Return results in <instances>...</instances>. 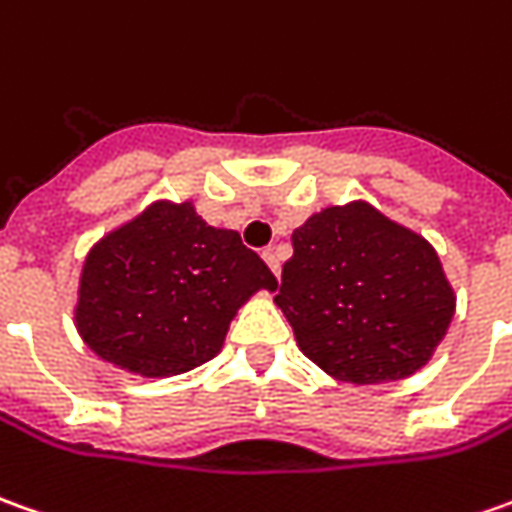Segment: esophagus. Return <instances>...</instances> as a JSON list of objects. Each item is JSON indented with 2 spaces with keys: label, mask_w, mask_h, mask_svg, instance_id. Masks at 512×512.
Returning <instances> with one entry per match:
<instances>
[{
  "label": "esophagus",
  "mask_w": 512,
  "mask_h": 512,
  "mask_svg": "<svg viewBox=\"0 0 512 512\" xmlns=\"http://www.w3.org/2000/svg\"><path fill=\"white\" fill-rule=\"evenodd\" d=\"M262 259H264V262H267V267L273 270V276H279V273H281L279 250H276V248H267V250H264V253H262Z\"/></svg>",
  "instance_id": "34e87169"
}]
</instances>
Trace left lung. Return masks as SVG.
I'll return each mask as SVG.
<instances>
[{
	"label": "left lung",
	"mask_w": 512,
	"mask_h": 512,
	"mask_svg": "<svg viewBox=\"0 0 512 512\" xmlns=\"http://www.w3.org/2000/svg\"><path fill=\"white\" fill-rule=\"evenodd\" d=\"M276 304L315 366L369 386L423 369L451 327L456 296L425 236L352 200L293 231Z\"/></svg>",
	"instance_id": "8db88e82"
}]
</instances>
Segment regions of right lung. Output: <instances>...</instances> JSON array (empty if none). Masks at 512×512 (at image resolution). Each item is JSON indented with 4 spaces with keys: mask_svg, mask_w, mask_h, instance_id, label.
Listing matches in <instances>:
<instances>
[{
    "mask_svg": "<svg viewBox=\"0 0 512 512\" xmlns=\"http://www.w3.org/2000/svg\"><path fill=\"white\" fill-rule=\"evenodd\" d=\"M279 281L194 202L154 200L89 248L75 301L81 341L140 377H174L219 355L233 315Z\"/></svg>",
    "mask_w": 512,
    "mask_h": 512,
    "instance_id": "add662e5",
    "label": "right lung"
}]
</instances>
